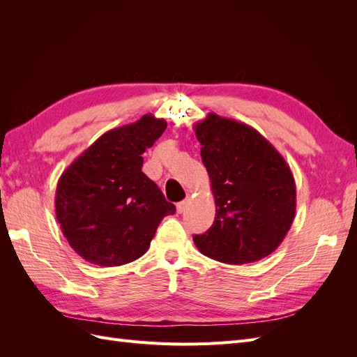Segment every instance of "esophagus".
<instances>
[{
	"mask_svg": "<svg viewBox=\"0 0 357 357\" xmlns=\"http://www.w3.org/2000/svg\"><path fill=\"white\" fill-rule=\"evenodd\" d=\"M188 204H189L188 199L178 202V204H177V211H178V213H185V210L188 208Z\"/></svg>",
	"mask_w": 357,
	"mask_h": 357,
	"instance_id": "obj_1",
	"label": "esophagus"
}]
</instances>
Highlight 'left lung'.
<instances>
[{"label": "left lung", "instance_id": "1", "mask_svg": "<svg viewBox=\"0 0 357 357\" xmlns=\"http://www.w3.org/2000/svg\"><path fill=\"white\" fill-rule=\"evenodd\" d=\"M193 129L215 202L214 223L193 241L223 264L261 261L282 244L295 219L294 174L252 126L208 113Z\"/></svg>", "mask_w": 357, "mask_h": 357}]
</instances>
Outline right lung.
<instances>
[{
  "mask_svg": "<svg viewBox=\"0 0 357 357\" xmlns=\"http://www.w3.org/2000/svg\"><path fill=\"white\" fill-rule=\"evenodd\" d=\"M167 122L152 114L107 131L62 172L56 219L74 252L100 266L142 257L176 207L142 171L143 153Z\"/></svg>",
  "mask_w": 357,
  "mask_h": 357,
  "instance_id": "obj_1",
  "label": "right lung"
}]
</instances>
